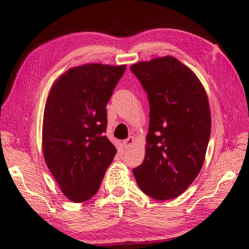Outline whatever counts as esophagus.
Masks as SVG:
<instances>
[{
    "mask_svg": "<svg viewBox=\"0 0 249 249\" xmlns=\"http://www.w3.org/2000/svg\"><path fill=\"white\" fill-rule=\"evenodd\" d=\"M134 141H135V138H134V137H131V136L128 137V138L126 139V140H124L123 141V145H124L125 149L126 150L129 149V147L134 144Z\"/></svg>",
    "mask_w": 249,
    "mask_h": 249,
    "instance_id": "esophagus-1",
    "label": "esophagus"
}]
</instances>
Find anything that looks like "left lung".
Masks as SVG:
<instances>
[{"label":"left lung","mask_w":249,"mask_h":249,"mask_svg":"<svg viewBox=\"0 0 249 249\" xmlns=\"http://www.w3.org/2000/svg\"><path fill=\"white\" fill-rule=\"evenodd\" d=\"M130 71L150 103L144 160L133 172L155 200L183 194L202 168L211 135V111L202 83L171 55L138 62Z\"/></svg>","instance_id":"8db88e82"}]
</instances>
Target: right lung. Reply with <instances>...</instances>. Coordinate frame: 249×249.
Masks as SVG:
<instances>
[{"label": "right lung", "instance_id": "right-lung-1", "mask_svg": "<svg viewBox=\"0 0 249 249\" xmlns=\"http://www.w3.org/2000/svg\"><path fill=\"white\" fill-rule=\"evenodd\" d=\"M126 65L70 68L52 84L45 106L43 152L62 193L86 202L97 193L116 154L105 136L107 106Z\"/></svg>", "mask_w": 249, "mask_h": 249}]
</instances>
